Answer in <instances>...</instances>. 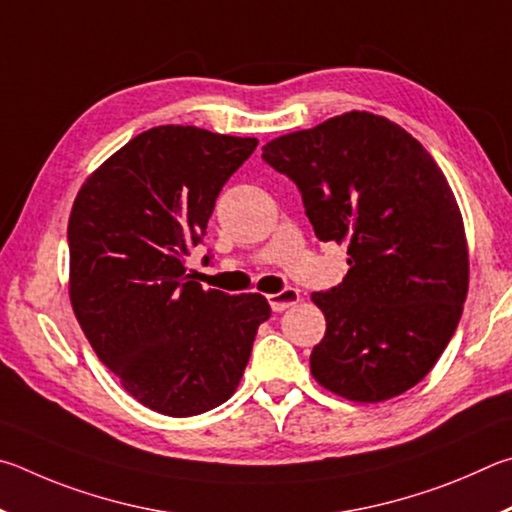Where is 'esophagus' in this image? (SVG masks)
I'll return each mask as SVG.
<instances>
[{"mask_svg":"<svg viewBox=\"0 0 512 512\" xmlns=\"http://www.w3.org/2000/svg\"><path fill=\"white\" fill-rule=\"evenodd\" d=\"M267 301H270V306H272L274 312H283V310H288L292 306H297V303L301 301V294H299V290H294V288H285L281 292L270 294Z\"/></svg>","mask_w":512,"mask_h":512,"instance_id":"1","label":"esophagus"}]
</instances>
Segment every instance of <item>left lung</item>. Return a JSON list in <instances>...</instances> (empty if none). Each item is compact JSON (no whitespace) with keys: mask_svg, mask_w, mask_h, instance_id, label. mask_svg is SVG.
I'll use <instances>...</instances> for the list:
<instances>
[{"mask_svg":"<svg viewBox=\"0 0 512 512\" xmlns=\"http://www.w3.org/2000/svg\"><path fill=\"white\" fill-rule=\"evenodd\" d=\"M263 159L297 184L315 236L348 247L344 281L312 294L326 317L315 380L353 402L416 387L468 297V242L443 170L398 123L357 110L272 139Z\"/></svg>","mask_w":512,"mask_h":512,"instance_id":"left-lung-1","label":"left lung"}]
</instances>
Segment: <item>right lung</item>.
Listing matches in <instances>:
<instances>
[{"mask_svg": "<svg viewBox=\"0 0 512 512\" xmlns=\"http://www.w3.org/2000/svg\"><path fill=\"white\" fill-rule=\"evenodd\" d=\"M258 139L159 125L80 186L69 215V299L107 369L143 407L186 418L236 391L263 294L202 290L186 272L215 197Z\"/></svg>", "mask_w": 512, "mask_h": 512, "instance_id": "right-lung-1", "label": "right lung"}]
</instances>
